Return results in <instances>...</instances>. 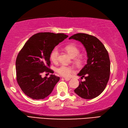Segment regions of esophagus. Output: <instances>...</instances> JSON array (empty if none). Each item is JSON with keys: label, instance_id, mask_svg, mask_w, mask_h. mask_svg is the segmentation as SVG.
Instances as JSON below:
<instances>
[{"label": "esophagus", "instance_id": "esophagus-1", "mask_svg": "<svg viewBox=\"0 0 128 128\" xmlns=\"http://www.w3.org/2000/svg\"><path fill=\"white\" fill-rule=\"evenodd\" d=\"M64 80L66 81H69L70 79V78H64Z\"/></svg>", "mask_w": 128, "mask_h": 128}]
</instances>
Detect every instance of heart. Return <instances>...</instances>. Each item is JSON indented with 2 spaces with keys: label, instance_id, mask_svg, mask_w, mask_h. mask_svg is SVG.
Here are the masks:
<instances>
[{
  "label": "heart",
  "instance_id": "heart-1",
  "mask_svg": "<svg viewBox=\"0 0 128 128\" xmlns=\"http://www.w3.org/2000/svg\"><path fill=\"white\" fill-rule=\"evenodd\" d=\"M65 49L68 52L70 56L73 58H75L77 57L79 54V50L78 48L73 45H68L65 47ZM58 48H55L54 49L50 54V59L52 62H55L58 60ZM56 72L61 76L68 77L71 74L72 72V68L70 67L66 66V65L62 64L56 68Z\"/></svg>",
  "mask_w": 128,
  "mask_h": 128
}]
</instances>
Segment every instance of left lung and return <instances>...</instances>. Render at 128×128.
Instances as JSON below:
<instances>
[{"mask_svg":"<svg viewBox=\"0 0 128 128\" xmlns=\"http://www.w3.org/2000/svg\"><path fill=\"white\" fill-rule=\"evenodd\" d=\"M82 42L87 53V63L78 76L86 80L79 82L74 90L82 98L92 99L100 95L106 88L110 74V60L104 45L95 36L85 33H77L69 39ZM86 76L85 77L84 76Z\"/></svg>","mask_w":128,"mask_h":128,"instance_id":"obj_1","label":"left lung"}]
</instances>
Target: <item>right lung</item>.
<instances>
[{"label":"right lung","instance_id":"add662e5","mask_svg":"<svg viewBox=\"0 0 128 128\" xmlns=\"http://www.w3.org/2000/svg\"><path fill=\"white\" fill-rule=\"evenodd\" d=\"M67 37L63 33H36L28 39L18 53L16 60L17 82L28 97L40 100L52 92L60 77L50 74L49 78H42V73H54L48 68L51 52Z\"/></svg>","mask_w":128,"mask_h":128}]
</instances>
